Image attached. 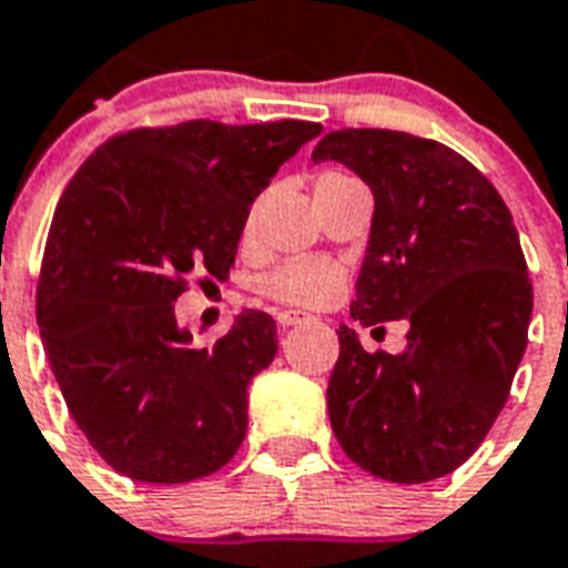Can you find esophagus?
Here are the masks:
<instances>
[{
    "mask_svg": "<svg viewBox=\"0 0 568 568\" xmlns=\"http://www.w3.org/2000/svg\"><path fill=\"white\" fill-rule=\"evenodd\" d=\"M275 320H278L281 328H293V325L311 320V316H307V313H302V311H278V313H275Z\"/></svg>",
    "mask_w": 568,
    "mask_h": 568,
    "instance_id": "1",
    "label": "esophagus"
}]
</instances>
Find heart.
<instances>
[{
    "instance_id": "heart-1",
    "label": "heart",
    "mask_w": 568,
    "mask_h": 568,
    "mask_svg": "<svg viewBox=\"0 0 568 568\" xmlns=\"http://www.w3.org/2000/svg\"><path fill=\"white\" fill-rule=\"evenodd\" d=\"M343 181L355 179H348L346 172L339 170H322L316 175V190L334 187ZM252 222H255V207L246 216V231H252ZM339 284H343V275H339L337 266L325 261H305V257L281 263L270 275L261 278L263 293L278 298V302H287V305H322L337 293Z\"/></svg>"
}]
</instances>
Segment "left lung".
Masks as SVG:
<instances>
[{
    "instance_id": "1",
    "label": "left lung",
    "mask_w": 568,
    "mask_h": 568,
    "mask_svg": "<svg viewBox=\"0 0 568 568\" xmlns=\"http://www.w3.org/2000/svg\"><path fill=\"white\" fill-rule=\"evenodd\" d=\"M337 161L372 190L369 246L352 320H405L402 355H369L339 325L328 416L361 469L425 484L466 464L510 396L528 346L534 287L498 190L466 158L405 131H331Z\"/></svg>"
}]
</instances>
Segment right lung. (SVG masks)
Masks as SVG:
<instances>
[{
  "mask_svg": "<svg viewBox=\"0 0 568 568\" xmlns=\"http://www.w3.org/2000/svg\"><path fill=\"white\" fill-rule=\"evenodd\" d=\"M316 122L193 120L108 140L63 190L38 287L54 381L90 446L146 484H187L246 437L248 384L275 320L240 313L211 348L175 322L190 272L225 278L248 207Z\"/></svg>",
  "mask_w": 568,
  "mask_h": 568,
  "instance_id": "add662e5",
  "label": "right lung"
}]
</instances>
